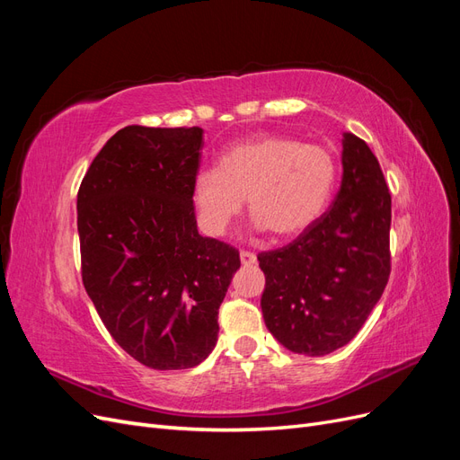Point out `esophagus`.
I'll list each match as a JSON object with an SVG mask.
<instances>
[{
  "mask_svg": "<svg viewBox=\"0 0 460 460\" xmlns=\"http://www.w3.org/2000/svg\"><path fill=\"white\" fill-rule=\"evenodd\" d=\"M240 259H242V264L243 267H252V264H255L257 262V255L255 253H252V252H240Z\"/></svg>",
  "mask_w": 460,
  "mask_h": 460,
  "instance_id": "1",
  "label": "esophagus"
}]
</instances>
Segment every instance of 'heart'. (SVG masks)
Instances as JSON below:
<instances>
[{
  "label": "heart",
  "mask_w": 460,
  "mask_h": 460,
  "mask_svg": "<svg viewBox=\"0 0 460 460\" xmlns=\"http://www.w3.org/2000/svg\"><path fill=\"white\" fill-rule=\"evenodd\" d=\"M338 166L330 149L282 134H259L222 153L218 169L198 172L191 201L208 235L226 234L247 198L259 230L296 238L324 213Z\"/></svg>",
  "instance_id": "obj_1"
}]
</instances>
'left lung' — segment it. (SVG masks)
<instances>
[{
	"label": "left lung",
	"mask_w": 460,
	"mask_h": 460,
	"mask_svg": "<svg viewBox=\"0 0 460 460\" xmlns=\"http://www.w3.org/2000/svg\"><path fill=\"white\" fill-rule=\"evenodd\" d=\"M341 186L297 238L257 255L264 324L289 351L323 357L349 343L392 272V193L365 140L343 134Z\"/></svg>",
	"instance_id": "obj_1"
}]
</instances>
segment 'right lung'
Listing matches in <instances>:
<instances>
[{
    "label": "right lung",
    "instance_id": "add662e5",
    "mask_svg": "<svg viewBox=\"0 0 460 460\" xmlns=\"http://www.w3.org/2000/svg\"><path fill=\"white\" fill-rule=\"evenodd\" d=\"M199 127L119 130L78 190L82 282L113 340L155 370L198 367L240 252L198 232Z\"/></svg>",
    "mask_w": 460,
    "mask_h": 460
}]
</instances>
